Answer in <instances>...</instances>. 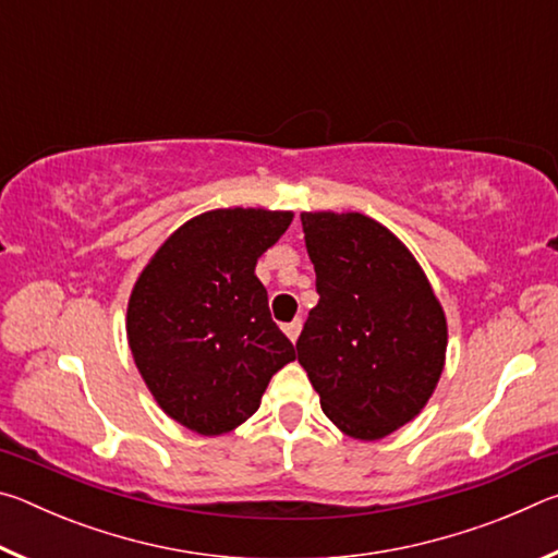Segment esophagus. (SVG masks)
<instances>
[{
  "mask_svg": "<svg viewBox=\"0 0 558 558\" xmlns=\"http://www.w3.org/2000/svg\"><path fill=\"white\" fill-rule=\"evenodd\" d=\"M282 329H286V335L290 337V342H295V339L300 337V329H302V319H292V323H288L286 327H282Z\"/></svg>",
  "mask_w": 558,
  "mask_h": 558,
  "instance_id": "obj_1",
  "label": "esophagus"
}]
</instances>
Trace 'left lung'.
Here are the masks:
<instances>
[{"label":"left lung","instance_id":"1","mask_svg":"<svg viewBox=\"0 0 558 558\" xmlns=\"http://www.w3.org/2000/svg\"><path fill=\"white\" fill-rule=\"evenodd\" d=\"M319 302L298 362L347 436L376 440L426 405L446 362L448 327L409 248L364 214H302Z\"/></svg>","mask_w":558,"mask_h":558}]
</instances>
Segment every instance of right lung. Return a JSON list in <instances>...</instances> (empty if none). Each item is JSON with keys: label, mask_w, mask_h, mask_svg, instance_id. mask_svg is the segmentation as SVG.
Masks as SVG:
<instances>
[{"label": "right lung", "mask_w": 558, "mask_h": 558, "mask_svg": "<svg viewBox=\"0 0 558 558\" xmlns=\"http://www.w3.org/2000/svg\"><path fill=\"white\" fill-rule=\"evenodd\" d=\"M290 221V211H206L169 235L135 282L132 356L162 411L189 430L241 426L270 376L295 359L256 278L258 258Z\"/></svg>", "instance_id": "add662e5"}]
</instances>
